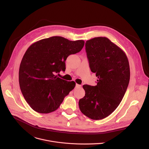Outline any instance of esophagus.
<instances>
[{"label":"esophagus","mask_w":149,"mask_h":149,"mask_svg":"<svg viewBox=\"0 0 149 149\" xmlns=\"http://www.w3.org/2000/svg\"><path fill=\"white\" fill-rule=\"evenodd\" d=\"M81 86V85H79V84H76V85H75V87H80Z\"/></svg>","instance_id":"34e87169"}]
</instances>
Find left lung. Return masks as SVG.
Segmentation results:
<instances>
[{
  "instance_id": "8db88e82",
  "label": "left lung",
  "mask_w": 149,
  "mask_h": 149,
  "mask_svg": "<svg viewBox=\"0 0 149 149\" xmlns=\"http://www.w3.org/2000/svg\"><path fill=\"white\" fill-rule=\"evenodd\" d=\"M86 50L91 71L96 73L95 86L84 85L85 96L79 107L85 116L101 120L110 115L121 102L130 81V66L125 52L105 37L87 40Z\"/></svg>"
}]
</instances>
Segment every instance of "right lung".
I'll return each instance as SVG.
<instances>
[{
    "label": "right lung",
    "instance_id": "1",
    "mask_svg": "<svg viewBox=\"0 0 149 149\" xmlns=\"http://www.w3.org/2000/svg\"><path fill=\"white\" fill-rule=\"evenodd\" d=\"M84 42L52 36L35 42L26 50L19 67V82L33 110L42 114L55 111L74 88V81L62 79L56 74L65 71L67 57L79 52Z\"/></svg>",
    "mask_w": 149,
    "mask_h": 149
}]
</instances>
